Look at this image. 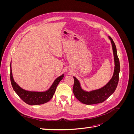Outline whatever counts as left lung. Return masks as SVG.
I'll return each instance as SVG.
<instances>
[{"instance_id":"left-lung-1","label":"left lung","mask_w":134,"mask_h":134,"mask_svg":"<svg viewBox=\"0 0 134 134\" xmlns=\"http://www.w3.org/2000/svg\"><path fill=\"white\" fill-rule=\"evenodd\" d=\"M109 38L111 40L112 43L115 66L112 78L106 86L99 90L91 92H86L81 88L78 80L73 76L74 83L72 92L77 99L84 104H94L103 102L114 93L118 84L120 71L119 59L117 54V50L115 42H113L111 37H109Z\"/></svg>"}]
</instances>
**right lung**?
Listing matches in <instances>:
<instances>
[{"label": "right lung", "instance_id": "right-lung-1", "mask_svg": "<svg viewBox=\"0 0 134 134\" xmlns=\"http://www.w3.org/2000/svg\"><path fill=\"white\" fill-rule=\"evenodd\" d=\"M10 75L11 84L14 91L23 101L30 105H39L48 102L52 98L55 92L56 87L64 77V74H63L62 75L59 76L58 78H56L51 87L49 88V90H48L46 92H38L24 90L14 82L13 76H12L11 63Z\"/></svg>", "mask_w": 134, "mask_h": 134}]
</instances>
